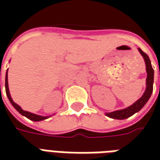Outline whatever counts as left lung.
Listing matches in <instances>:
<instances>
[{
	"instance_id": "obj_1",
	"label": "left lung",
	"mask_w": 160,
	"mask_h": 160,
	"mask_svg": "<svg viewBox=\"0 0 160 160\" xmlns=\"http://www.w3.org/2000/svg\"><path fill=\"white\" fill-rule=\"evenodd\" d=\"M139 51L141 54V56H143L145 63H146V68H147V73H148L147 89L145 91L143 96L129 107L123 109V110H120V111H113V112H110V113H106V116L109 117V118H114V119H120V120L129 118L131 116H133L134 113H136V112L140 111L151 97L152 92V88H153V74H154V71H153V68H152L151 61L149 59L148 55L145 52H143L141 49H139Z\"/></svg>"
}]
</instances>
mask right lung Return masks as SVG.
Returning a JSON list of instances; mask_svg holds the SVG:
<instances>
[{
    "mask_svg": "<svg viewBox=\"0 0 160 160\" xmlns=\"http://www.w3.org/2000/svg\"><path fill=\"white\" fill-rule=\"evenodd\" d=\"M5 87H6V93H7V96H8V98L9 101L11 102V104H12V106L15 108L16 110L19 111L20 114L23 115V116H25V117H26L27 118H29L30 120L35 121V122H38V121L44 120V119H46V118H48V117H42V116H38V115L33 114V113H31V112H28V111H23L22 109L19 107L18 104H15V103L12 101V98H11V96H10V93H9V90H8V72H7V73H6Z\"/></svg>",
    "mask_w": 160,
    "mask_h": 160,
    "instance_id": "1",
    "label": "right lung"
}]
</instances>
